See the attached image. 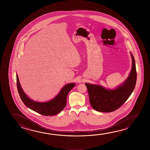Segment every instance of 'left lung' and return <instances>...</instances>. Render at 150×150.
I'll use <instances>...</instances> for the list:
<instances>
[{"label":"left lung","mask_w":150,"mask_h":150,"mask_svg":"<svg viewBox=\"0 0 150 150\" xmlns=\"http://www.w3.org/2000/svg\"><path fill=\"white\" fill-rule=\"evenodd\" d=\"M131 54L132 64L129 76L116 88H105L99 85L85 83L89 102L95 110L103 112L115 110L125 103L132 93L137 81V71L135 59L131 53Z\"/></svg>","instance_id":"1"}]
</instances>
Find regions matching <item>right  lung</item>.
Masks as SVG:
<instances>
[{"label": "right lung", "instance_id": "right-lung-1", "mask_svg": "<svg viewBox=\"0 0 150 150\" xmlns=\"http://www.w3.org/2000/svg\"><path fill=\"white\" fill-rule=\"evenodd\" d=\"M16 77L18 91L23 103L28 108L46 116L55 115L59 113L65 108L67 105V96L69 91L76 85L75 83H67L53 99L47 102L40 103L33 100L27 96L22 90L17 74Z\"/></svg>", "mask_w": 150, "mask_h": 150}]
</instances>
